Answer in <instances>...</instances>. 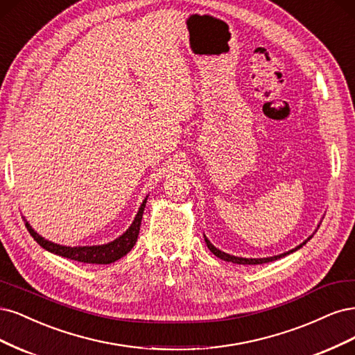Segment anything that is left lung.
Segmentation results:
<instances>
[{
    "mask_svg": "<svg viewBox=\"0 0 355 355\" xmlns=\"http://www.w3.org/2000/svg\"><path fill=\"white\" fill-rule=\"evenodd\" d=\"M311 237H313V236L308 237V239L305 240V242H302L300 246H296L295 249H291L289 252H284V254H280V255H274V257H270V258H242V257L228 255V254H225V252H221L220 249H216V248L209 242V240L207 239V236H205V242H207L208 249L211 250V252H212L215 257H218V258H221V259H224V261H227V262H233V264H243V266H257V264H266V262H271V261L280 259L282 257H286V255H289V254L295 252V250H298L300 248H302Z\"/></svg>",
    "mask_w": 355,
    "mask_h": 355,
    "instance_id": "8db88e82",
    "label": "left lung"
}]
</instances>
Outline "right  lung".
I'll list each match as a JSON object with an SVG mask.
<instances>
[{"label": "right lung", "instance_id": "1", "mask_svg": "<svg viewBox=\"0 0 355 355\" xmlns=\"http://www.w3.org/2000/svg\"><path fill=\"white\" fill-rule=\"evenodd\" d=\"M146 202L147 198L143 200L141 207L137 212L135 218L132 224L128 227V230L125 232L122 236L113 240L110 243L106 245H98V246H62L50 242V240L44 239L40 236L33 228L29 225V223L25 220V225L28 228L29 234L33 237L35 242L42 246L45 250H49L51 254H55L59 257H64L67 259H73L78 262H84V264H110V262H115L121 259L122 257L127 255L132 246L137 242V237H139L140 233V225H141V218H143V212L146 208Z\"/></svg>", "mask_w": 355, "mask_h": 355}]
</instances>
